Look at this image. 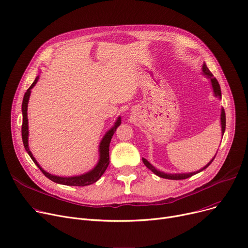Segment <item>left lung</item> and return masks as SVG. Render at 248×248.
Instances as JSON below:
<instances>
[{
	"mask_svg": "<svg viewBox=\"0 0 248 248\" xmlns=\"http://www.w3.org/2000/svg\"><path fill=\"white\" fill-rule=\"evenodd\" d=\"M202 72H203V75H205L206 77H208L211 81V85H212V88H213V93H214V95L215 97H219L221 99V89H220V85L217 81V79L215 77H213V74L210 72V70L208 69L207 65L204 63L203 66H202ZM220 121H221V131H222V137L224 135V132H225V126H226V116H225V111L223 108H221V115H220ZM215 159V155L214 158L208 163L205 167H203L202 169H200L199 171H196V172H191V173H178V174H168V173H164L160 170H157L148 160H146L145 158H142V162H144V164L146 165L147 168H149L150 170L155 174L157 176H159L160 178H164V179H170V180H183V179H187L195 174H198L200 172H202L203 170H205V169L209 166L213 160Z\"/></svg>",
	"mask_w": 248,
	"mask_h": 248,
	"instance_id": "left-lung-1",
	"label": "left lung"
}]
</instances>
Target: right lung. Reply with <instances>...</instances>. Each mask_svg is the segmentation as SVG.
Returning a JSON list of instances; mask_svg holds the SVG:
<instances>
[{
    "instance_id": "add662e5",
    "label": "right lung",
    "mask_w": 248,
    "mask_h": 248,
    "mask_svg": "<svg viewBox=\"0 0 248 248\" xmlns=\"http://www.w3.org/2000/svg\"><path fill=\"white\" fill-rule=\"evenodd\" d=\"M39 79V76H37L35 78L34 82L32 83V85L27 89L26 93L24 95L23 98V102H22V113H23V124H22V140H23V144L25 147V150L27 151L28 155H30V158L33 160V162L35 163V165L40 169L41 172L51 181L55 182V183L61 184V185H66V186H87V185H91L95 183V182L103 175V173L106 172L107 168L108 167L109 164V144L111 138L113 136V134L115 133L117 126H119L122 124V119L121 116L117 117L116 122L114 123L113 126L109 129L108 132H107V134L103 136L100 144H99V148H98V152H99V160L96 164V166L90 170L87 173H84L82 175H78V176H73V177H59V176H55L52 175L48 172H46L45 170L40 167V165L38 164V162L36 161V159L33 157V155L29 149V145H28V136H29V131H28V117H27V110H28V102H29V98H30V94H31V89L35 86V84L37 83Z\"/></svg>"
}]
</instances>
